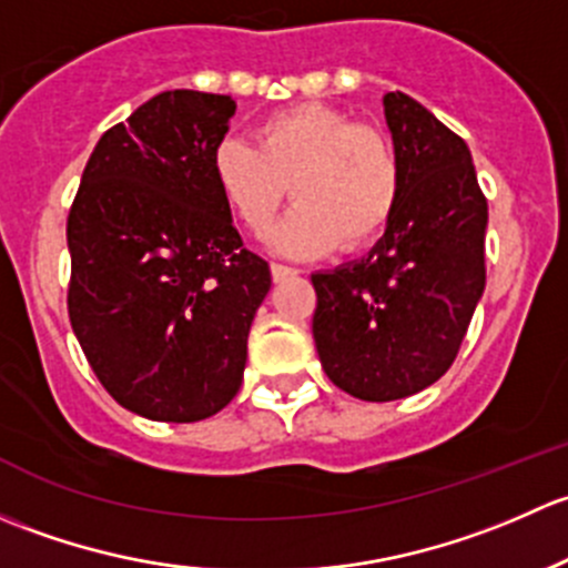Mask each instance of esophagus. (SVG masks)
<instances>
[{
    "label": "esophagus",
    "mask_w": 568,
    "mask_h": 568,
    "mask_svg": "<svg viewBox=\"0 0 568 568\" xmlns=\"http://www.w3.org/2000/svg\"><path fill=\"white\" fill-rule=\"evenodd\" d=\"M271 273H273V282H286V278H295V276H297L295 267L282 265V262H273Z\"/></svg>",
    "instance_id": "esophagus-1"
}]
</instances>
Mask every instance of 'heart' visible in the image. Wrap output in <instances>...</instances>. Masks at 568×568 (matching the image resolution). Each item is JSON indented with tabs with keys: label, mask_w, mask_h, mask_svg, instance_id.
Instances as JSON below:
<instances>
[{
	"label": "heart",
	"mask_w": 568,
	"mask_h": 568,
	"mask_svg": "<svg viewBox=\"0 0 568 568\" xmlns=\"http://www.w3.org/2000/svg\"><path fill=\"white\" fill-rule=\"evenodd\" d=\"M219 196L251 235H265L290 183L295 207L276 232L284 254L355 251L394 219L402 161L379 128L325 103H297L256 122L254 144L221 139L210 155Z\"/></svg>",
	"instance_id": "1"
}]
</instances>
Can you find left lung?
Here are the masks:
<instances>
[{"instance_id":"8db88e82","label":"left lung","mask_w":568,"mask_h":568,"mask_svg":"<svg viewBox=\"0 0 568 568\" xmlns=\"http://www.w3.org/2000/svg\"><path fill=\"white\" fill-rule=\"evenodd\" d=\"M383 106L399 207L369 254L312 276L320 364L364 402L405 399L452 369L487 284V199L465 139L405 92Z\"/></svg>"}]
</instances>
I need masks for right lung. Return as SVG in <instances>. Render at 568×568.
<instances>
[{"label": "right lung", "mask_w": 568, "mask_h": 568, "mask_svg": "<svg viewBox=\"0 0 568 568\" xmlns=\"http://www.w3.org/2000/svg\"><path fill=\"white\" fill-rule=\"evenodd\" d=\"M235 101L169 90L109 128L68 215V314L125 410L191 424L241 390L271 267L248 251L210 174Z\"/></svg>", "instance_id": "obj_1"}]
</instances>
